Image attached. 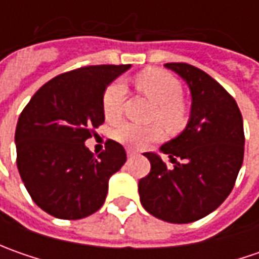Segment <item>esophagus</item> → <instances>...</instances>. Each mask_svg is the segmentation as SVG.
<instances>
[{
	"label": "esophagus",
	"mask_w": 259,
	"mask_h": 259,
	"mask_svg": "<svg viewBox=\"0 0 259 259\" xmlns=\"http://www.w3.org/2000/svg\"><path fill=\"white\" fill-rule=\"evenodd\" d=\"M126 155H128V158H134V157H137V153L133 151V150H128V151H126Z\"/></svg>",
	"instance_id": "34e87169"
}]
</instances>
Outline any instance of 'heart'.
<instances>
[{"label":"heart","instance_id":"1","mask_svg":"<svg viewBox=\"0 0 259 259\" xmlns=\"http://www.w3.org/2000/svg\"><path fill=\"white\" fill-rule=\"evenodd\" d=\"M135 88L144 94L153 104L151 119L158 121L167 128H179L186 121V106L182 101V85L173 75L161 69H148L135 77ZM125 88L121 82H112L105 89L102 96V111L106 121L115 122L122 114ZM115 137L118 141L141 148L150 143L157 141L161 137V131L155 125L141 126V125L124 122L116 131Z\"/></svg>","mask_w":259,"mask_h":259}]
</instances>
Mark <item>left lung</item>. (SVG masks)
Masks as SVG:
<instances>
[{
	"label": "left lung",
	"instance_id": "left-lung-1",
	"mask_svg": "<svg viewBox=\"0 0 259 259\" xmlns=\"http://www.w3.org/2000/svg\"><path fill=\"white\" fill-rule=\"evenodd\" d=\"M192 94L182 134L161 145L170 163L144 153L151 170L138 182L140 200L155 218L190 224L218 209L234 189L244 161V124L235 99L212 76L187 63H165Z\"/></svg>",
	"mask_w": 259,
	"mask_h": 259
}]
</instances>
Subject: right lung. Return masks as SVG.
Listing matches in <instances>:
<instances>
[{"instance_id":"obj_1","label":"right lung","mask_w":259,"mask_h":259,"mask_svg":"<svg viewBox=\"0 0 259 259\" xmlns=\"http://www.w3.org/2000/svg\"><path fill=\"white\" fill-rule=\"evenodd\" d=\"M131 65L79 67L56 76L25 105L15 128L17 167L34 203L49 214L75 221L104 204L109 177L126 161L114 140L95 157L85 141L104 124L106 86Z\"/></svg>"}]
</instances>
